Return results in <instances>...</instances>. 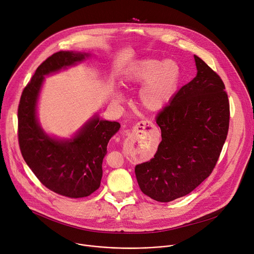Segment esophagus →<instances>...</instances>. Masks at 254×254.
<instances>
[{
  "label": "esophagus",
  "instance_id": "esophagus-1",
  "mask_svg": "<svg viewBox=\"0 0 254 254\" xmlns=\"http://www.w3.org/2000/svg\"><path fill=\"white\" fill-rule=\"evenodd\" d=\"M145 126H150V127H154V125H153V123L152 122H150V121H148V120H146V121H140V122H138L137 123V125H136V128H144Z\"/></svg>",
  "mask_w": 254,
  "mask_h": 254
}]
</instances>
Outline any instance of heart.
Here are the masks:
<instances>
[{"instance_id":"obj_1","label":"heart","mask_w":254,"mask_h":254,"mask_svg":"<svg viewBox=\"0 0 254 254\" xmlns=\"http://www.w3.org/2000/svg\"><path fill=\"white\" fill-rule=\"evenodd\" d=\"M179 79L180 68L176 62L145 59L129 72L126 81L130 85L143 84L138 92L140 106L146 111L158 112L172 100ZM118 100H121L120 95Z\"/></svg>"}]
</instances>
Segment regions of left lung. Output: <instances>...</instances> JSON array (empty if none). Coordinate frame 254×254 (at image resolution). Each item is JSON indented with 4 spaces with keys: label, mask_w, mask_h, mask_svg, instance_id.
I'll return each mask as SVG.
<instances>
[{
    "label": "left lung",
    "mask_w": 254,
    "mask_h": 254,
    "mask_svg": "<svg viewBox=\"0 0 254 254\" xmlns=\"http://www.w3.org/2000/svg\"><path fill=\"white\" fill-rule=\"evenodd\" d=\"M197 74L157 116L162 141L149 162L135 167L141 191L169 202L189 194L213 171L226 141L230 105L221 77L194 56Z\"/></svg>",
    "instance_id": "1"
}]
</instances>
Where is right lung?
Wrapping results in <instances>:
<instances>
[{
  "label": "right lung",
  "instance_id": "right-lung-1",
  "mask_svg": "<svg viewBox=\"0 0 254 254\" xmlns=\"http://www.w3.org/2000/svg\"><path fill=\"white\" fill-rule=\"evenodd\" d=\"M85 57H88L85 53L67 51L50 56L24 87L18 106V142L24 161L44 186L71 198L86 197L99 189L107 145L120 124L95 117L73 139L61 141L43 131L35 110L44 76Z\"/></svg>",
  "mask_w": 254,
  "mask_h": 254
}]
</instances>
